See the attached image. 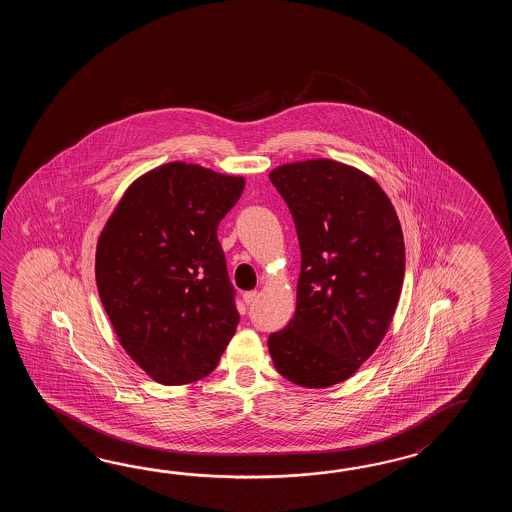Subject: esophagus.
Returning <instances> with one entry per match:
<instances>
[{"mask_svg":"<svg viewBox=\"0 0 512 512\" xmlns=\"http://www.w3.org/2000/svg\"><path fill=\"white\" fill-rule=\"evenodd\" d=\"M256 296H258V291H247V293L243 294V302L251 305L256 300Z\"/></svg>","mask_w":512,"mask_h":512,"instance_id":"obj_1","label":"esophagus"}]
</instances>
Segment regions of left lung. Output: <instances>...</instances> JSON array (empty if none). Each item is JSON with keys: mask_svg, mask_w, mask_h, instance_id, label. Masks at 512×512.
<instances>
[{"mask_svg": "<svg viewBox=\"0 0 512 512\" xmlns=\"http://www.w3.org/2000/svg\"><path fill=\"white\" fill-rule=\"evenodd\" d=\"M291 210L302 269L296 311L269 337L274 368L304 388L349 379L379 348L404 278V240L379 183L333 159L269 174Z\"/></svg>", "mask_w": 512, "mask_h": 512, "instance_id": "8db88e82", "label": "left lung"}]
</instances>
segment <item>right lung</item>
Instances as JSON below:
<instances>
[{
	"label": "right lung",
	"instance_id": "right-lung-1",
	"mask_svg": "<svg viewBox=\"0 0 512 512\" xmlns=\"http://www.w3.org/2000/svg\"><path fill=\"white\" fill-rule=\"evenodd\" d=\"M245 179L181 161L135 179L100 232L95 276L120 346L153 381L216 370L240 315L219 221Z\"/></svg>",
	"mask_w": 512,
	"mask_h": 512
}]
</instances>
